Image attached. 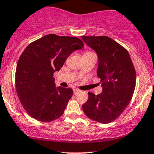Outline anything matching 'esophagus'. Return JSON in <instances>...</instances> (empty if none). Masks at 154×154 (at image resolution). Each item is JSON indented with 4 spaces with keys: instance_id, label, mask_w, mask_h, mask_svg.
<instances>
[{
    "instance_id": "obj_1",
    "label": "esophagus",
    "mask_w": 154,
    "mask_h": 154,
    "mask_svg": "<svg viewBox=\"0 0 154 154\" xmlns=\"http://www.w3.org/2000/svg\"><path fill=\"white\" fill-rule=\"evenodd\" d=\"M73 91H74V95H77V94H78L80 92V91L78 90V89H77V88H74Z\"/></svg>"
}]
</instances>
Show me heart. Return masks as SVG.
<instances>
[{
	"mask_svg": "<svg viewBox=\"0 0 154 154\" xmlns=\"http://www.w3.org/2000/svg\"><path fill=\"white\" fill-rule=\"evenodd\" d=\"M95 55V54L94 53V52H91V51H87L85 52V54H84V55Z\"/></svg>",
	"mask_w": 154,
	"mask_h": 154,
	"instance_id": "b5f03b06",
	"label": "heart"
}]
</instances>
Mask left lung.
<instances>
[{"label":"left lung","instance_id":"1","mask_svg":"<svg viewBox=\"0 0 154 154\" xmlns=\"http://www.w3.org/2000/svg\"><path fill=\"white\" fill-rule=\"evenodd\" d=\"M98 56V77L102 92L88 93L82 104L86 116L93 121L108 124L116 120L129 105L136 84V72L126 49L109 37L82 36Z\"/></svg>","mask_w":154,"mask_h":154}]
</instances>
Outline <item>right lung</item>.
Listing matches in <instances>:
<instances>
[{
	"label": "right lung",
	"instance_id": "1",
	"mask_svg": "<svg viewBox=\"0 0 154 154\" xmlns=\"http://www.w3.org/2000/svg\"><path fill=\"white\" fill-rule=\"evenodd\" d=\"M83 47L77 37L49 34L25 49L17 65L15 82L20 102L30 116L50 122L63 114L73 90L56 87L53 73Z\"/></svg>",
	"mask_w": 154,
	"mask_h": 154
}]
</instances>
